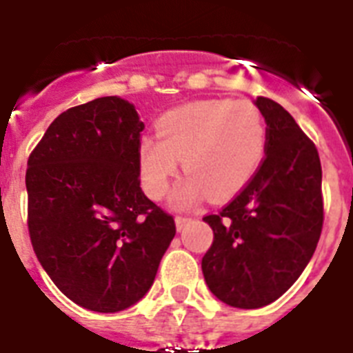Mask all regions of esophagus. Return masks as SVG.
Listing matches in <instances>:
<instances>
[{
	"label": "esophagus",
	"instance_id": "esophagus-1",
	"mask_svg": "<svg viewBox=\"0 0 353 353\" xmlns=\"http://www.w3.org/2000/svg\"><path fill=\"white\" fill-rule=\"evenodd\" d=\"M191 219H188V216H176V219H174V224H176V230H182V228H184L185 224H188V222H190Z\"/></svg>",
	"mask_w": 353,
	"mask_h": 353
}]
</instances>
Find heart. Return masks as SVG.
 I'll list each match as a JSON object with an SVG mask.
<instances>
[{
	"label": "heart",
	"mask_w": 353,
	"mask_h": 353,
	"mask_svg": "<svg viewBox=\"0 0 353 353\" xmlns=\"http://www.w3.org/2000/svg\"><path fill=\"white\" fill-rule=\"evenodd\" d=\"M159 138L138 143V169L145 193L160 200L169 191L182 159L188 173L171 194L176 210L210 193L225 200L253 179L266 153V122L248 100H202L163 112Z\"/></svg>",
	"instance_id": "obj_1"
}]
</instances>
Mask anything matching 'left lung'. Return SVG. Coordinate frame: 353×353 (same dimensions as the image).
<instances>
[{"instance_id":"8db88e82","label":"left lung","mask_w":353,"mask_h":353,"mask_svg":"<svg viewBox=\"0 0 353 353\" xmlns=\"http://www.w3.org/2000/svg\"><path fill=\"white\" fill-rule=\"evenodd\" d=\"M266 122V159L246 188L204 216L213 244L202 256L211 293L233 308H262L308 266L323 230L319 153L283 105L255 101Z\"/></svg>"}]
</instances>
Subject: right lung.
<instances>
[{
  "mask_svg": "<svg viewBox=\"0 0 353 353\" xmlns=\"http://www.w3.org/2000/svg\"><path fill=\"white\" fill-rule=\"evenodd\" d=\"M142 131L132 103L97 98L61 112L27 162L34 253L58 290L91 312L138 303L176 233L140 188Z\"/></svg>",
  "mask_w": 353,
  "mask_h": 353,
  "instance_id": "obj_1",
  "label": "right lung"
}]
</instances>
